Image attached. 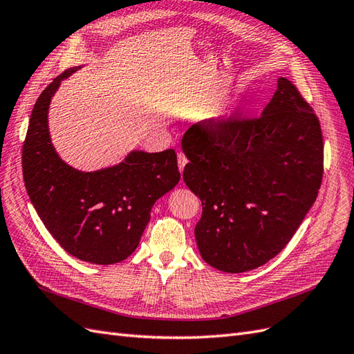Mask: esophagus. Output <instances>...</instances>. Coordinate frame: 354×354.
Here are the masks:
<instances>
[{
	"instance_id": "obj_1",
	"label": "esophagus",
	"mask_w": 354,
	"mask_h": 354,
	"mask_svg": "<svg viewBox=\"0 0 354 354\" xmlns=\"http://www.w3.org/2000/svg\"><path fill=\"white\" fill-rule=\"evenodd\" d=\"M177 162H178V169H180V173H181V171L185 169V167L187 164V158H186V155L183 152H178L177 153Z\"/></svg>"
}]
</instances>
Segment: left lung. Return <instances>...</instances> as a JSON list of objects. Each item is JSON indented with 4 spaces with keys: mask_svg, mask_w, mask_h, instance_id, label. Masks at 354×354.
<instances>
[{
    "mask_svg": "<svg viewBox=\"0 0 354 354\" xmlns=\"http://www.w3.org/2000/svg\"><path fill=\"white\" fill-rule=\"evenodd\" d=\"M181 147L189 159L183 180L202 202L198 248L221 272H248L279 254L322 183L319 120L286 78L260 116L201 121Z\"/></svg>",
    "mask_w": 354,
    "mask_h": 354,
    "instance_id": "obj_1",
    "label": "left lung"
}]
</instances>
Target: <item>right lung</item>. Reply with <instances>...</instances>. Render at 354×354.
Returning <instances> with one entry per match:
<instances>
[{"instance_id": "add662e5", "label": "right lung", "mask_w": 354, "mask_h": 354, "mask_svg": "<svg viewBox=\"0 0 354 354\" xmlns=\"http://www.w3.org/2000/svg\"><path fill=\"white\" fill-rule=\"evenodd\" d=\"M71 68L53 80L32 109L22 151L24 180L32 205L63 250L93 264L131 255L151 220L153 203L180 180L173 149L133 151L121 164L93 173L63 162L48 131V108Z\"/></svg>"}]
</instances>
